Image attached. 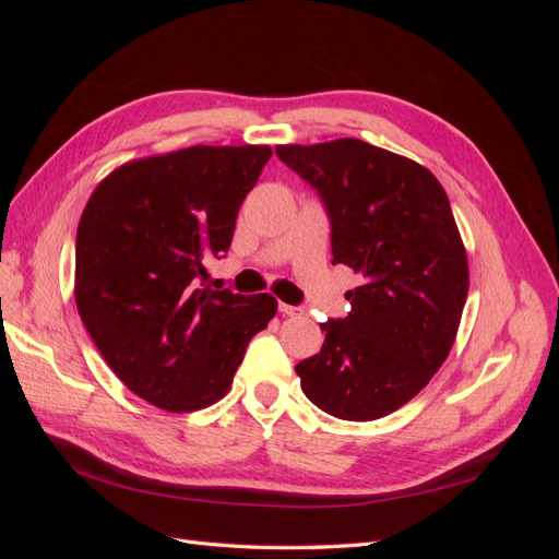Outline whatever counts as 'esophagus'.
<instances>
[{"label": "esophagus", "mask_w": 559, "mask_h": 559, "mask_svg": "<svg viewBox=\"0 0 559 559\" xmlns=\"http://www.w3.org/2000/svg\"><path fill=\"white\" fill-rule=\"evenodd\" d=\"M282 314H286V317H298L300 314V308H294V306H286V302H280V308H277Z\"/></svg>", "instance_id": "34e87169"}]
</instances>
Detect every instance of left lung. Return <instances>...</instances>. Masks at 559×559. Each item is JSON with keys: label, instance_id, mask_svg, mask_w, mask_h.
<instances>
[{"label": "left lung", "instance_id": "obj_1", "mask_svg": "<svg viewBox=\"0 0 559 559\" xmlns=\"http://www.w3.org/2000/svg\"><path fill=\"white\" fill-rule=\"evenodd\" d=\"M275 151L324 202L333 263L361 277L296 366L302 392L333 417H384L427 386L460 329L468 261L450 200L425 165L354 138Z\"/></svg>", "mask_w": 559, "mask_h": 559}]
</instances>
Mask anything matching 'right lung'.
I'll return each instance as SVG.
<instances>
[{"instance_id":"obj_1","label":"right lung","mask_w":559,"mask_h":559,"mask_svg":"<svg viewBox=\"0 0 559 559\" xmlns=\"http://www.w3.org/2000/svg\"><path fill=\"white\" fill-rule=\"evenodd\" d=\"M265 144L189 146L130 160L93 191L76 230L83 326L130 392L170 413L228 394L249 341L277 312L270 294L205 286L230 247Z\"/></svg>"}]
</instances>
